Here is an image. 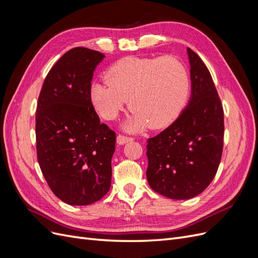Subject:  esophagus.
I'll return each mask as SVG.
<instances>
[{"label":"esophagus","instance_id":"obj_1","mask_svg":"<svg viewBox=\"0 0 258 258\" xmlns=\"http://www.w3.org/2000/svg\"><path fill=\"white\" fill-rule=\"evenodd\" d=\"M132 140H134V138H131V137H127V136H123V135L117 136V143L120 144V145L126 144V143L132 141Z\"/></svg>","mask_w":258,"mask_h":258}]
</instances>
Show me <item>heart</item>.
<instances>
[{"label":"heart","instance_id":"heart-1","mask_svg":"<svg viewBox=\"0 0 258 258\" xmlns=\"http://www.w3.org/2000/svg\"><path fill=\"white\" fill-rule=\"evenodd\" d=\"M105 81L108 85H92L93 107L104 119L112 120L129 99L134 115L124 128L130 131L168 126L182 113L190 93L188 71L171 56L126 57L107 70Z\"/></svg>","mask_w":258,"mask_h":258}]
</instances>
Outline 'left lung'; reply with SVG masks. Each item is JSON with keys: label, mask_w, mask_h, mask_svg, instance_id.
I'll list each match as a JSON object with an SVG mask.
<instances>
[{"label": "left lung", "mask_w": 258, "mask_h": 258, "mask_svg": "<svg viewBox=\"0 0 258 258\" xmlns=\"http://www.w3.org/2000/svg\"><path fill=\"white\" fill-rule=\"evenodd\" d=\"M191 97L188 105L159 135L147 141L146 176L151 188L170 199H190L204 191L220 166L224 111L208 68L187 48Z\"/></svg>", "instance_id": "1"}]
</instances>
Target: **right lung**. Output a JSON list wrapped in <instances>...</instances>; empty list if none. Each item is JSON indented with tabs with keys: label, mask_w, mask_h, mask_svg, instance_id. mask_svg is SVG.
Returning <instances> with one entry per match:
<instances>
[{
	"label": "right lung",
	"mask_w": 258,
	"mask_h": 258,
	"mask_svg": "<svg viewBox=\"0 0 258 258\" xmlns=\"http://www.w3.org/2000/svg\"><path fill=\"white\" fill-rule=\"evenodd\" d=\"M105 56L75 47L50 69L38 96L36 153L51 191L68 205L87 206L110 190L116 135L101 123L90 90Z\"/></svg>",
	"instance_id": "right-lung-1"
}]
</instances>
